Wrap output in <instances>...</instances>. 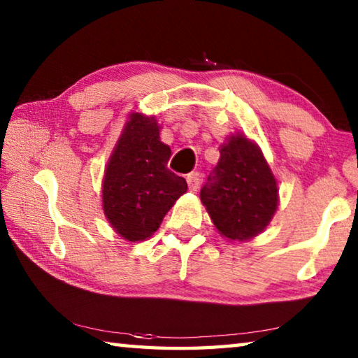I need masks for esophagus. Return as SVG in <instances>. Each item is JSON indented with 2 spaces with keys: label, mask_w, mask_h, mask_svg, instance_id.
I'll return each mask as SVG.
<instances>
[{
  "label": "esophagus",
  "mask_w": 358,
  "mask_h": 358,
  "mask_svg": "<svg viewBox=\"0 0 358 358\" xmlns=\"http://www.w3.org/2000/svg\"><path fill=\"white\" fill-rule=\"evenodd\" d=\"M186 181H187V186H189V189L192 192H197L199 187H201V175H199L197 172L187 175Z\"/></svg>",
  "instance_id": "esophagus-1"
}]
</instances>
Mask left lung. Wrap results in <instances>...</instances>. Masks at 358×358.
Listing matches in <instances>:
<instances>
[{
    "label": "left lung",
    "mask_w": 358,
    "mask_h": 358,
    "mask_svg": "<svg viewBox=\"0 0 358 358\" xmlns=\"http://www.w3.org/2000/svg\"><path fill=\"white\" fill-rule=\"evenodd\" d=\"M220 155L201 201L222 237L250 240L268 226L278 208L276 178L262 151L245 136H230Z\"/></svg>",
    "instance_id": "left-lung-1"
}]
</instances>
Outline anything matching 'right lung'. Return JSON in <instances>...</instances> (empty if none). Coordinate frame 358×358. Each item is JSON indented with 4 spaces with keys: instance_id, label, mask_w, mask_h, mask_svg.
Returning <instances> with one entry per match:
<instances>
[{
    "instance_id": "right-lung-1",
    "label": "right lung",
    "mask_w": 358,
    "mask_h": 358,
    "mask_svg": "<svg viewBox=\"0 0 358 358\" xmlns=\"http://www.w3.org/2000/svg\"><path fill=\"white\" fill-rule=\"evenodd\" d=\"M171 153L161 142L155 117L131 113L102 180L106 217L124 240L150 238L187 191L186 180L167 169Z\"/></svg>"
}]
</instances>
